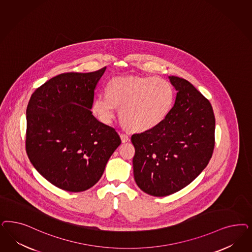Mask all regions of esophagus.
Returning a JSON list of instances; mask_svg holds the SVG:
<instances>
[{
    "label": "esophagus",
    "instance_id": "obj_1",
    "mask_svg": "<svg viewBox=\"0 0 252 252\" xmlns=\"http://www.w3.org/2000/svg\"><path fill=\"white\" fill-rule=\"evenodd\" d=\"M121 139H122V143H127V142L130 141L129 135L126 134V133H122V134H121Z\"/></svg>",
    "mask_w": 252,
    "mask_h": 252
}]
</instances>
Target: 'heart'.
<instances>
[{
    "mask_svg": "<svg viewBox=\"0 0 252 252\" xmlns=\"http://www.w3.org/2000/svg\"><path fill=\"white\" fill-rule=\"evenodd\" d=\"M106 92L94 98V115L101 122L109 123L119 106L121 122L133 131L152 130L160 125L174 101L172 85L159 77H117L108 82Z\"/></svg>",
    "mask_w": 252,
    "mask_h": 252,
    "instance_id": "b5f03b06",
    "label": "heart"
}]
</instances>
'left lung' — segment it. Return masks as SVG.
I'll return each mask as SVG.
<instances>
[{
    "instance_id": "obj_1",
    "label": "left lung",
    "mask_w": 252,
    "mask_h": 252,
    "mask_svg": "<svg viewBox=\"0 0 252 252\" xmlns=\"http://www.w3.org/2000/svg\"><path fill=\"white\" fill-rule=\"evenodd\" d=\"M177 91L165 121L131 135L134 180L148 195L166 196L193 182L211 158L215 117L210 101L189 81L169 77Z\"/></svg>"
}]
</instances>
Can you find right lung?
Instances as JSON below:
<instances>
[{
    "label": "right lung",
    "instance_id": "add662e5",
    "mask_svg": "<svg viewBox=\"0 0 252 252\" xmlns=\"http://www.w3.org/2000/svg\"><path fill=\"white\" fill-rule=\"evenodd\" d=\"M106 68L57 75L35 90L29 101L28 157L41 176L65 191L94 187L122 143L115 129L91 111Z\"/></svg>",
    "mask_w": 252,
    "mask_h": 252
}]
</instances>
